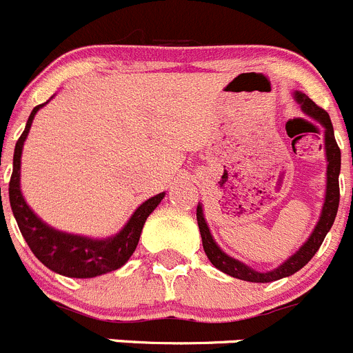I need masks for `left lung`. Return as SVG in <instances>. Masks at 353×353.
<instances>
[{
	"instance_id": "8db88e82",
	"label": "left lung",
	"mask_w": 353,
	"mask_h": 353,
	"mask_svg": "<svg viewBox=\"0 0 353 353\" xmlns=\"http://www.w3.org/2000/svg\"><path fill=\"white\" fill-rule=\"evenodd\" d=\"M296 101L301 104V110L305 111L308 117L315 118L317 121H321L322 127L325 128L324 137H325V154H327V190H325V202L324 207H322L321 219H319L317 226H315L314 233L310 235V239L303 243V247L296 252L294 256L288 259L285 263H282L276 270H272V272H256V270L249 268L243 263L236 261V259L230 258L228 254L217 247V243L212 240V235L209 232V226H207L205 219H203L202 205L199 203L196 207V221H199L200 235H202V243H203V251H205L209 261L216 266L217 270L225 272L226 275L235 276V279H240V281L247 282H273L279 281V279H284V276L292 275L298 270H301L306 263L310 261L315 256V252L319 251V247L324 242L325 235L331 230L332 223H334L336 212H338V205H340V183H338V176H340L341 169V151L338 148V143L334 139V130H332V123L329 114L325 113V110L319 108L312 99L306 97L301 92H296L294 94Z\"/></svg>"
}]
</instances>
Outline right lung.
<instances>
[{"mask_svg":"<svg viewBox=\"0 0 353 353\" xmlns=\"http://www.w3.org/2000/svg\"><path fill=\"white\" fill-rule=\"evenodd\" d=\"M41 106H45V104H39L31 111L24 132L19 137L15 151H13V170L8 184V196L19 230H21L32 254L47 268L54 270L61 275L74 276V279H92V276L118 270L134 254L148 216L157 209L165 193H160V195L146 200L136 212L132 214L130 221L125 225V228L113 239L92 240L87 236L57 232V230L45 225L24 202L21 186H19L22 146H24V141L28 137L29 128H31L32 118Z\"/></svg>","mask_w":353,"mask_h":353,"instance_id":"obj_1","label":"right lung"}]
</instances>
